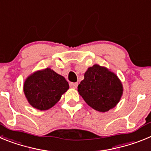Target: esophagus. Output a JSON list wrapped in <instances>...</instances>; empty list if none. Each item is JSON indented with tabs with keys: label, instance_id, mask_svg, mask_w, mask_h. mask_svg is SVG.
I'll use <instances>...</instances> for the list:
<instances>
[{
	"label": "esophagus",
	"instance_id": "1",
	"mask_svg": "<svg viewBox=\"0 0 151 151\" xmlns=\"http://www.w3.org/2000/svg\"><path fill=\"white\" fill-rule=\"evenodd\" d=\"M69 85H70V87L73 88H76L77 86H78V83H77V82H70V83H69Z\"/></svg>",
	"mask_w": 151,
	"mask_h": 151
}]
</instances>
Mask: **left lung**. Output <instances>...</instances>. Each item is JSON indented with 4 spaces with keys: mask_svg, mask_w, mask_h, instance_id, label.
Wrapping results in <instances>:
<instances>
[{
    "mask_svg": "<svg viewBox=\"0 0 151 151\" xmlns=\"http://www.w3.org/2000/svg\"><path fill=\"white\" fill-rule=\"evenodd\" d=\"M84 77L78 91L89 106L104 113L116 106L122 97L123 86L115 73L94 64L88 69Z\"/></svg>",
    "mask_w": 151,
    "mask_h": 151,
    "instance_id": "1",
    "label": "left lung"
}]
</instances>
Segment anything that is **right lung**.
Masks as SVG:
<instances>
[{"label": "right lung", "mask_w": 151, "mask_h": 151, "mask_svg": "<svg viewBox=\"0 0 151 151\" xmlns=\"http://www.w3.org/2000/svg\"><path fill=\"white\" fill-rule=\"evenodd\" d=\"M69 88L63 76L50 68H46L29 75L24 82L23 91L32 107L47 110L60 100Z\"/></svg>", "instance_id": "right-lung-1"}]
</instances>
